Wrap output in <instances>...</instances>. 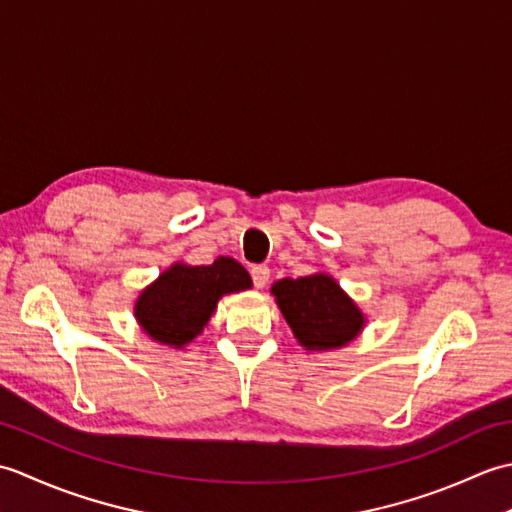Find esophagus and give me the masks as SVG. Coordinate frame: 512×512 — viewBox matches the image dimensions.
I'll return each instance as SVG.
<instances>
[{
  "mask_svg": "<svg viewBox=\"0 0 512 512\" xmlns=\"http://www.w3.org/2000/svg\"><path fill=\"white\" fill-rule=\"evenodd\" d=\"M250 277H253L255 288H264L268 284V279H270V268L264 266V264H257V266L250 268Z\"/></svg>",
  "mask_w": 512,
  "mask_h": 512,
  "instance_id": "obj_1",
  "label": "esophagus"
}]
</instances>
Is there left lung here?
<instances>
[{"instance_id":"8db88e82","label":"left lung","mask_w":512,"mask_h":512,"mask_svg":"<svg viewBox=\"0 0 512 512\" xmlns=\"http://www.w3.org/2000/svg\"><path fill=\"white\" fill-rule=\"evenodd\" d=\"M273 295L299 343L332 350L350 343L363 328V314L328 275L281 279Z\"/></svg>"}]
</instances>
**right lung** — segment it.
Instances as JSON below:
<instances>
[{"label":"right lung","mask_w":512,"mask_h":512,"mask_svg":"<svg viewBox=\"0 0 512 512\" xmlns=\"http://www.w3.org/2000/svg\"><path fill=\"white\" fill-rule=\"evenodd\" d=\"M250 288V275L231 257L211 266H171L136 301V319L160 343L184 345L200 334L226 292Z\"/></svg>","instance_id":"add662e5"}]
</instances>
